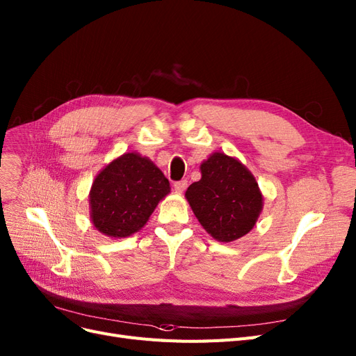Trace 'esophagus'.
Returning a JSON list of instances; mask_svg holds the SVG:
<instances>
[{"instance_id":"34e87169","label":"esophagus","mask_w":356,"mask_h":356,"mask_svg":"<svg viewBox=\"0 0 356 356\" xmlns=\"http://www.w3.org/2000/svg\"><path fill=\"white\" fill-rule=\"evenodd\" d=\"M187 186H188L187 181H186V179H182V181H178V182H175V184H174V188H175V191H177V193H184V191H186Z\"/></svg>"}]
</instances>
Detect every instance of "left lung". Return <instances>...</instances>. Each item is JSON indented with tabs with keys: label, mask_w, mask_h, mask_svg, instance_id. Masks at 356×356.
I'll list each match as a JSON object with an SVG mask.
<instances>
[{
	"label": "left lung",
	"mask_w": 356,
	"mask_h": 356,
	"mask_svg": "<svg viewBox=\"0 0 356 356\" xmlns=\"http://www.w3.org/2000/svg\"><path fill=\"white\" fill-rule=\"evenodd\" d=\"M202 178L186 191L200 225L216 241L229 243L250 232L264 209V195L238 159L215 152L200 165Z\"/></svg>",
	"instance_id": "obj_1"
}]
</instances>
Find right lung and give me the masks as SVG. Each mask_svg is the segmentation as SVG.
Segmentation results:
<instances>
[{
	"label": "right lung",
	"mask_w": 356,
	"mask_h": 356,
	"mask_svg": "<svg viewBox=\"0 0 356 356\" xmlns=\"http://www.w3.org/2000/svg\"><path fill=\"white\" fill-rule=\"evenodd\" d=\"M170 193L163 172L149 157L124 153L107 163L90 190V218L95 229L110 238L140 231L159 202Z\"/></svg>",
	"instance_id": "add662e5"
}]
</instances>
